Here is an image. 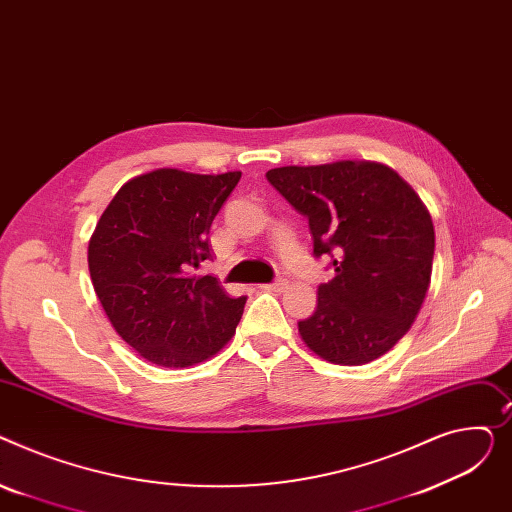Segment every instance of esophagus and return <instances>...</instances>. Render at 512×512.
Returning <instances> with one entry per match:
<instances>
[{
  "label": "esophagus",
  "instance_id": "34e87169",
  "mask_svg": "<svg viewBox=\"0 0 512 512\" xmlns=\"http://www.w3.org/2000/svg\"><path fill=\"white\" fill-rule=\"evenodd\" d=\"M285 287H287V281H285V279H275L273 283L262 285V289H268V291H283Z\"/></svg>",
  "mask_w": 512,
  "mask_h": 512
}]
</instances>
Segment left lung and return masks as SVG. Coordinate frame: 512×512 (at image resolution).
I'll return each mask as SVG.
<instances>
[{
  "label": "left lung",
  "instance_id": "1",
  "mask_svg": "<svg viewBox=\"0 0 512 512\" xmlns=\"http://www.w3.org/2000/svg\"><path fill=\"white\" fill-rule=\"evenodd\" d=\"M308 219L314 258L335 279L318 285V306L299 320L306 345L333 364L362 366L407 333L430 287L434 225L409 184L380 163L339 161L266 173Z\"/></svg>",
  "mask_w": 512,
  "mask_h": 512
}]
</instances>
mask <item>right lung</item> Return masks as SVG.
<instances>
[{"instance_id": "1", "label": "right lung", "mask_w": 512, "mask_h": 512, "mask_svg": "<svg viewBox=\"0 0 512 512\" xmlns=\"http://www.w3.org/2000/svg\"><path fill=\"white\" fill-rule=\"evenodd\" d=\"M239 177L177 169L138 175L119 188L90 237L99 302L117 335L148 362L186 368L235 333L248 297H229L198 270L210 260V225Z\"/></svg>"}]
</instances>
